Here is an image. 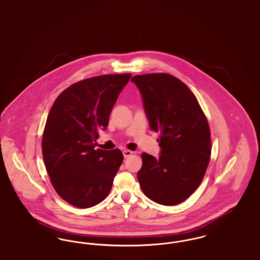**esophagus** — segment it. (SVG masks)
<instances>
[{"label":"esophagus","instance_id":"1","mask_svg":"<svg viewBox=\"0 0 260 260\" xmlns=\"http://www.w3.org/2000/svg\"><path fill=\"white\" fill-rule=\"evenodd\" d=\"M133 154H134V152L131 151V150H124V151H123V155H124V158H128V157L132 156Z\"/></svg>","mask_w":260,"mask_h":260}]
</instances>
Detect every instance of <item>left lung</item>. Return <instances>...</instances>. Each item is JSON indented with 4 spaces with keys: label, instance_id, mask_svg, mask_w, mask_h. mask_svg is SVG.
Wrapping results in <instances>:
<instances>
[{
    "label": "left lung",
    "instance_id": "obj_1",
    "mask_svg": "<svg viewBox=\"0 0 260 260\" xmlns=\"http://www.w3.org/2000/svg\"><path fill=\"white\" fill-rule=\"evenodd\" d=\"M131 81L142 95L150 128L160 134L159 158L141 155L140 187L155 203L180 204L198 188L210 162L207 117L194 93L173 75H137Z\"/></svg>",
    "mask_w": 260,
    "mask_h": 260
}]
</instances>
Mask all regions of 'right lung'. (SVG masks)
Segmentation results:
<instances>
[{
  "label": "right lung",
  "instance_id": "add662e5",
  "mask_svg": "<svg viewBox=\"0 0 260 260\" xmlns=\"http://www.w3.org/2000/svg\"><path fill=\"white\" fill-rule=\"evenodd\" d=\"M132 75H103L75 83L55 99L45 125L42 151L50 182L68 204L87 209L111 191L124 156L95 149L117 99Z\"/></svg>",
  "mask_w": 260,
  "mask_h": 260
}]
</instances>
